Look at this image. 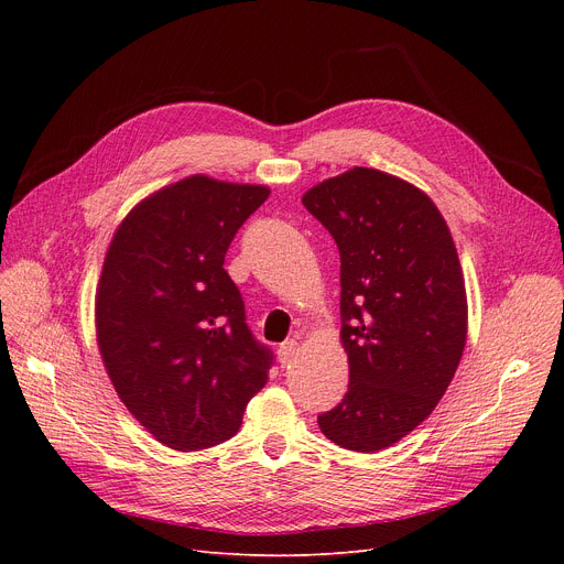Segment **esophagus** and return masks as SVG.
<instances>
[{
  "instance_id": "1",
  "label": "esophagus",
  "mask_w": 564,
  "mask_h": 564,
  "mask_svg": "<svg viewBox=\"0 0 564 564\" xmlns=\"http://www.w3.org/2000/svg\"><path fill=\"white\" fill-rule=\"evenodd\" d=\"M297 351H300V343L294 340V338L281 343V347H279V359H281V364H283V366L292 364L294 357H297Z\"/></svg>"
}]
</instances>
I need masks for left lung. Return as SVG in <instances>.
Returning <instances> with one entry per match:
<instances>
[{"label":"left lung","mask_w":564,"mask_h":564,"mask_svg":"<svg viewBox=\"0 0 564 564\" xmlns=\"http://www.w3.org/2000/svg\"><path fill=\"white\" fill-rule=\"evenodd\" d=\"M340 251V343L349 383L317 416L336 446L377 453L416 430L448 391L466 345L462 264L432 198L354 166L302 198Z\"/></svg>","instance_id":"left-lung-1"}]
</instances>
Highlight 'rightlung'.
Returning <instances> with one entry per match:
<instances>
[{
	"label": "right lung",
	"mask_w": 564,
	"mask_h": 564,
	"mask_svg": "<svg viewBox=\"0 0 564 564\" xmlns=\"http://www.w3.org/2000/svg\"><path fill=\"white\" fill-rule=\"evenodd\" d=\"M270 187L189 175L116 228L96 292V334L113 389L173 451L230 438L264 387L272 351L247 327L224 270L235 232Z\"/></svg>",
	"instance_id": "obj_1"
}]
</instances>
